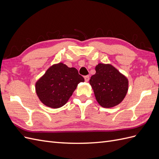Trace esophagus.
I'll use <instances>...</instances> for the list:
<instances>
[{"mask_svg":"<svg viewBox=\"0 0 159 159\" xmlns=\"http://www.w3.org/2000/svg\"><path fill=\"white\" fill-rule=\"evenodd\" d=\"M84 79H85V81H86V82H88V81L89 80V75H85L84 77Z\"/></svg>","mask_w":159,"mask_h":159,"instance_id":"34e87169","label":"esophagus"}]
</instances>
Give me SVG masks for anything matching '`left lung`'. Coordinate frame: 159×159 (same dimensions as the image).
Segmentation results:
<instances>
[{
  "instance_id": "obj_1",
  "label": "left lung",
  "mask_w": 159,
  "mask_h": 159,
  "mask_svg": "<svg viewBox=\"0 0 159 159\" xmlns=\"http://www.w3.org/2000/svg\"><path fill=\"white\" fill-rule=\"evenodd\" d=\"M95 71L89 84L98 103L105 108L113 107L121 103L128 91L127 77L109 64H98Z\"/></svg>"
}]
</instances>
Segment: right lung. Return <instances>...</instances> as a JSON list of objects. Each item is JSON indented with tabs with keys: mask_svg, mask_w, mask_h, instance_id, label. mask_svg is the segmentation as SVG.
<instances>
[{
	"mask_svg": "<svg viewBox=\"0 0 159 159\" xmlns=\"http://www.w3.org/2000/svg\"><path fill=\"white\" fill-rule=\"evenodd\" d=\"M84 81L77 69L60 62L50 66L36 81V92L46 106L60 108L68 102L78 84Z\"/></svg>",
	"mask_w": 159,
	"mask_h": 159,
	"instance_id": "right-lung-1",
	"label": "right lung"
}]
</instances>
